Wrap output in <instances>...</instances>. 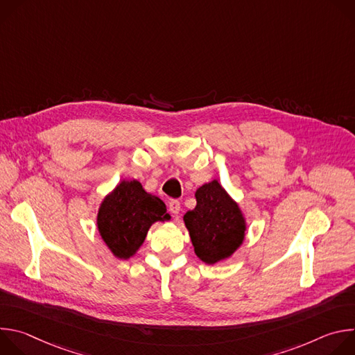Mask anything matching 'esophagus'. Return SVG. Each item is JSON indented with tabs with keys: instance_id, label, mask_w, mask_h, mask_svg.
Instances as JSON below:
<instances>
[{
	"instance_id": "34e87169",
	"label": "esophagus",
	"mask_w": 355,
	"mask_h": 355,
	"mask_svg": "<svg viewBox=\"0 0 355 355\" xmlns=\"http://www.w3.org/2000/svg\"><path fill=\"white\" fill-rule=\"evenodd\" d=\"M168 211H170L173 215H178V214H180V211H181V204H180V200H177V199H171V200L168 202Z\"/></svg>"
}]
</instances>
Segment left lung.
<instances>
[{
	"mask_svg": "<svg viewBox=\"0 0 355 355\" xmlns=\"http://www.w3.org/2000/svg\"><path fill=\"white\" fill-rule=\"evenodd\" d=\"M196 207L184 215L195 254L207 264L232 256L244 239L245 223L236 202L218 181L202 185Z\"/></svg>",
	"mask_w": 355,
	"mask_h": 355,
	"instance_id": "left-lung-1",
	"label": "left lung"
}]
</instances>
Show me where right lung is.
I'll return each instance as SVG.
<instances>
[{
    "instance_id": "add662e5",
    "label": "right lung",
    "mask_w": 355,
    "mask_h": 355,
    "mask_svg": "<svg viewBox=\"0 0 355 355\" xmlns=\"http://www.w3.org/2000/svg\"><path fill=\"white\" fill-rule=\"evenodd\" d=\"M168 219L164 202L147 193L133 180L122 181L104 199L96 220L99 233L114 256L126 260L141 245L151 225Z\"/></svg>"
}]
</instances>
